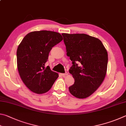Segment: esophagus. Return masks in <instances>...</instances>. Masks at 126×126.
<instances>
[{"instance_id": "1", "label": "esophagus", "mask_w": 126, "mask_h": 126, "mask_svg": "<svg viewBox=\"0 0 126 126\" xmlns=\"http://www.w3.org/2000/svg\"><path fill=\"white\" fill-rule=\"evenodd\" d=\"M61 75L62 76H63V77H65V76H67V75H68V74L67 73V72H66V73H65V74H61Z\"/></svg>"}]
</instances>
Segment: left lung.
I'll list each match as a JSON object with an SVG mask.
<instances>
[{
    "instance_id": "obj_1",
    "label": "left lung",
    "mask_w": 126,
    "mask_h": 126,
    "mask_svg": "<svg viewBox=\"0 0 126 126\" xmlns=\"http://www.w3.org/2000/svg\"><path fill=\"white\" fill-rule=\"evenodd\" d=\"M62 35L67 56L72 61L69 72L75 82L69 87V91L76 98H87L104 80L107 69V51L96 37L85 34L63 33Z\"/></svg>"
}]
</instances>
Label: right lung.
<instances>
[{"instance_id":"obj_1","label":"right lung","mask_w":126,"mask_h":126,"mask_svg":"<svg viewBox=\"0 0 126 126\" xmlns=\"http://www.w3.org/2000/svg\"><path fill=\"white\" fill-rule=\"evenodd\" d=\"M63 40L59 32H32L22 40L17 48V67L24 84L31 91L42 94L48 91L59 75L45 67L52 47Z\"/></svg>"}]
</instances>
